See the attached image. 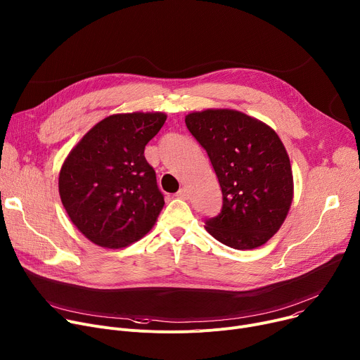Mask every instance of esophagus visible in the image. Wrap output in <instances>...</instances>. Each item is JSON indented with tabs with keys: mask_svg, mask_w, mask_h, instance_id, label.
Instances as JSON below:
<instances>
[{
	"mask_svg": "<svg viewBox=\"0 0 360 360\" xmlns=\"http://www.w3.org/2000/svg\"><path fill=\"white\" fill-rule=\"evenodd\" d=\"M176 198L183 199V200H187V199H188V190H187L186 187H181V188L176 193Z\"/></svg>",
	"mask_w": 360,
	"mask_h": 360,
	"instance_id": "34e87169",
	"label": "esophagus"
}]
</instances>
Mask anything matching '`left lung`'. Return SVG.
Instances as JSON below:
<instances>
[{"mask_svg": "<svg viewBox=\"0 0 360 360\" xmlns=\"http://www.w3.org/2000/svg\"><path fill=\"white\" fill-rule=\"evenodd\" d=\"M206 150L222 188V210L206 231L233 250H254L278 232L292 202V172L280 136L266 124L233 109L186 117Z\"/></svg>", "mask_w": 360, "mask_h": 360, "instance_id": "1", "label": "left lung"}]
</instances>
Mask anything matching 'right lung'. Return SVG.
Masks as SVG:
<instances>
[{
    "mask_svg": "<svg viewBox=\"0 0 360 360\" xmlns=\"http://www.w3.org/2000/svg\"><path fill=\"white\" fill-rule=\"evenodd\" d=\"M162 112L110 115L89 129L59 174L62 203L91 242L124 248L154 226L164 206L146 146L164 125Z\"/></svg>",
    "mask_w": 360,
    "mask_h": 360,
    "instance_id": "1",
    "label": "right lung"
}]
</instances>
